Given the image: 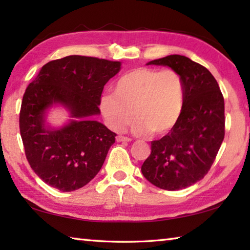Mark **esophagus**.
Here are the masks:
<instances>
[{
	"mask_svg": "<svg viewBox=\"0 0 250 250\" xmlns=\"http://www.w3.org/2000/svg\"><path fill=\"white\" fill-rule=\"evenodd\" d=\"M116 141L117 142H130L131 139L124 137V135H117L116 137Z\"/></svg>",
	"mask_w": 250,
	"mask_h": 250,
	"instance_id": "1",
	"label": "esophagus"
}]
</instances>
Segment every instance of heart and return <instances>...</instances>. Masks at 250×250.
Instances as JSON below:
<instances>
[{
  "mask_svg": "<svg viewBox=\"0 0 250 250\" xmlns=\"http://www.w3.org/2000/svg\"><path fill=\"white\" fill-rule=\"evenodd\" d=\"M184 83L172 69L140 67L130 70L113 84V94L100 99V112L110 129L121 131L132 125L135 134L162 135L174 128L184 107Z\"/></svg>",
  "mask_w": 250,
  "mask_h": 250,
  "instance_id": "heart-1",
  "label": "heart"
}]
</instances>
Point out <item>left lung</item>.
Here are the masks:
<instances>
[{
    "mask_svg": "<svg viewBox=\"0 0 250 250\" xmlns=\"http://www.w3.org/2000/svg\"><path fill=\"white\" fill-rule=\"evenodd\" d=\"M146 65L167 66L184 83V107L170 132L151 142V154L141 167L146 179L167 191L201 181L213 164L225 135L224 98L214 76L181 55H168Z\"/></svg>",
    "mask_w": 250,
    "mask_h": 250,
    "instance_id": "obj_1",
    "label": "left lung"
}]
</instances>
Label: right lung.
Instances as JSON below:
<instances>
[{"label": "right lung", "mask_w": 250, "mask_h": 250, "mask_svg": "<svg viewBox=\"0 0 250 250\" xmlns=\"http://www.w3.org/2000/svg\"><path fill=\"white\" fill-rule=\"evenodd\" d=\"M120 62L73 55L49 62L25 91L20 131L33 171L62 192L83 188L98 174L116 133L95 120L104 84L119 73ZM62 106L70 120L59 127L47 121Z\"/></svg>", "instance_id": "add662e5"}]
</instances>
